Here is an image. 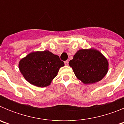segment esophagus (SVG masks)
<instances>
[{
	"label": "esophagus",
	"mask_w": 124,
	"mask_h": 124,
	"mask_svg": "<svg viewBox=\"0 0 124 124\" xmlns=\"http://www.w3.org/2000/svg\"><path fill=\"white\" fill-rule=\"evenodd\" d=\"M64 64H65L66 66H68V64H69V61H68V60H66V61H64Z\"/></svg>",
	"instance_id": "esophagus-1"
}]
</instances>
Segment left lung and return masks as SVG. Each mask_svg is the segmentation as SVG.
Returning a JSON list of instances; mask_svg holds the SVG:
<instances>
[{
    "mask_svg": "<svg viewBox=\"0 0 124 124\" xmlns=\"http://www.w3.org/2000/svg\"><path fill=\"white\" fill-rule=\"evenodd\" d=\"M69 64L76 78L85 84L99 82L109 70V63L106 57L94 48L78 50Z\"/></svg>",
    "mask_w": 124,
    "mask_h": 124,
    "instance_id": "8db88e82",
    "label": "left lung"
}]
</instances>
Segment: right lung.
Returning <instances> with one entry per match:
<instances>
[{"instance_id":"right-lung-1","label":"right lung","mask_w":124,"mask_h":124,"mask_svg":"<svg viewBox=\"0 0 124 124\" xmlns=\"http://www.w3.org/2000/svg\"><path fill=\"white\" fill-rule=\"evenodd\" d=\"M64 66V62L58 56L45 50L29 53L20 60L18 68L28 83L37 87H44L50 85L60 68Z\"/></svg>"}]
</instances>
